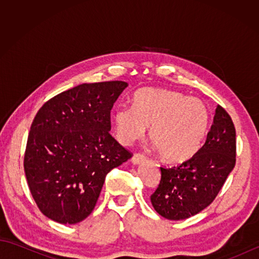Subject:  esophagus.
Listing matches in <instances>:
<instances>
[{"label":"esophagus","instance_id":"1","mask_svg":"<svg viewBox=\"0 0 259 259\" xmlns=\"http://www.w3.org/2000/svg\"><path fill=\"white\" fill-rule=\"evenodd\" d=\"M145 159L146 157L144 155H141V153H135L133 158H131V162L134 164H140L145 161Z\"/></svg>","mask_w":259,"mask_h":259}]
</instances>
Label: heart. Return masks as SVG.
<instances>
[{
  "label": "heart",
  "instance_id": "obj_1",
  "mask_svg": "<svg viewBox=\"0 0 259 259\" xmlns=\"http://www.w3.org/2000/svg\"><path fill=\"white\" fill-rule=\"evenodd\" d=\"M210 123V112L198 98L159 88H146L136 93L134 107H120L113 114L115 137L129 146L145 135L162 160L181 163L200 150Z\"/></svg>",
  "mask_w": 259,
  "mask_h": 259
}]
</instances>
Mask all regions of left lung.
Listing matches in <instances>:
<instances>
[{
    "label": "left lung",
    "instance_id": "8db88e82",
    "mask_svg": "<svg viewBox=\"0 0 259 259\" xmlns=\"http://www.w3.org/2000/svg\"><path fill=\"white\" fill-rule=\"evenodd\" d=\"M235 163L236 130L230 115L218 104L200 150L177 167H160V184L150 197L153 208L170 221L200 212L216 198Z\"/></svg>",
    "mask_w": 259,
    "mask_h": 259
}]
</instances>
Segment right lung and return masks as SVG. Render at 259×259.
<instances>
[{
    "mask_svg": "<svg viewBox=\"0 0 259 259\" xmlns=\"http://www.w3.org/2000/svg\"><path fill=\"white\" fill-rule=\"evenodd\" d=\"M123 81L83 83L47 101L33 120L24 155L31 195L43 214L72 225L92 212L107 174L131 158L110 135Z\"/></svg>",
    "mask_w": 259,
    "mask_h": 259,
    "instance_id": "add662e5",
    "label": "right lung"
}]
</instances>
